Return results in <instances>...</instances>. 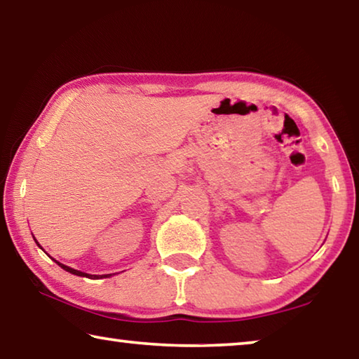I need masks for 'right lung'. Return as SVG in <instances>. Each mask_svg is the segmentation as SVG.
I'll use <instances>...</instances> for the list:
<instances>
[{"instance_id":"1","label":"right lung","mask_w":359,"mask_h":359,"mask_svg":"<svg viewBox=\"0 0 359 359\" xmlns=\"http://www.w3.org/2000/svg\"><path fill=\"white\" fill-rule=\"evenodd\" d=\"M58 263V261H57ZM58 266H62L65 271H68V272H71V274H74V276H81V277H88V278H98V277H93V276H90V274H85V272H81V271H77V269H72V267H69V266H65V264H62V263H58ZM111 274H107V276H101V277H109Z\"/></svg>"}]
</instances>
